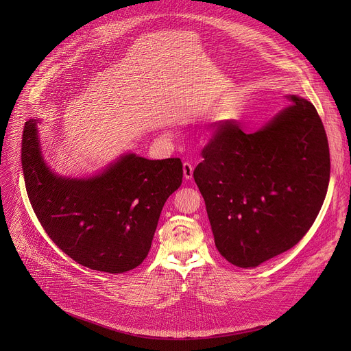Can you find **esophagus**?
Segmentation results:
<instances>
[{
    "mask_svg": "<svg viewBox=\"0 0 351 351\" xmlns=\"http://www.w3.org/2000/svg\"><path fill=\"white\" fill-rule=\"evenodd\" d=\"M183 176H185V179H192V176H193V166H192L191 162L183 163Z\"/></svg>",
    "mask_w": 351,
    "mask_h": 351,
    "instance_id": "obj_1",
    "label": "esophagus"
}]
</instances>
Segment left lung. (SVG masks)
Listing matches in <instances>:
<instances>
[{"label":"left lung","instance_id":"obj_1","mask_svg":"<svg viewBox=\"0 0 351 351\" xmlns=\"http://www.w3.org/2000/svg\"><path fill=\"white\" fill-rule=\"evenodd\" d=\"M289 101L254 134H245L236 121L215 123L193 171L215 245L239 267H256L298 245L327 193L323 122L311 102L296 95Z\"/></svg>","mask_w":351,"mask_h":351}]
</instances>
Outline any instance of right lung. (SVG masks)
Masks as SVG:
<instances>
[{"instance_id":"obj_1","label":"right lung","mask_w":351,"mask_h":351,"mask_svg":"<svg viewBox=\"0 0 351 351\" xmlns=\"http://www.w3.org/2000/svg\"><path fill=\"white\" fill-rule=\"evenodd\" d=\"M21 162L31 206L51 241L77 263L106 273L145 261L165 202L183 178L179 158L135 154L94 178L57 176L43 159L35 119L24 126Z\"/></svg>"}]
</instances>
